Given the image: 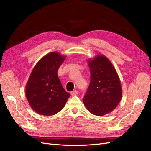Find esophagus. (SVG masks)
<instances>
[{
    "instance_id": "esophagus-1",
    "label": "esophagus",
    "mask_w": 151,
    "mask_h": 151,
    "mask_svg": "<svg viewBox=\"0 0 151 151\" xmlns=\"http://www.w3.org/2000/svg\"><path fill=\"white\" fill-rule=\"evenodd\" d=\"M78 94H79V91H77V90L73 91H72V92L70 93V94H71L72 96H76V95Z\"/></svg>"
}]
</instances>
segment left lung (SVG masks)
I'll return each instance as SVG.
<instances>
[{
    "mask_svg": "<svg viewBox=\"0 0 151 151\" xmlns=\"http://www.w3.org/2000/svg\"><path fill=\"white\" fill-rule=\"evenodd\" d=\"M91 82L83 99L88 110L101 116L111 112L122 99L121 83L115 67L103 55L88 60Z\"/></svg>",
    "mask_w": 151,
    "mask_h": 151,
    "instance_id": "left-lung-1",
    "label": "left lung"
}]
</instances>
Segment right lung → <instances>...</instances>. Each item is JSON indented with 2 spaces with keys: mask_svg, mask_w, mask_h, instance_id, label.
<instances>
[{
  "mask_svg": "<svg viewBox=\"0 0 151 151\" xmlns=\"http://www.w3.org/2000/svg\"><path fill=\"white\" fill-rule=\"evenodd\" d=\"M65 56L51 52L42 57L32 70L26 86L31 108L40 115L52 116L61 111L70 96L63 88L57 71Z\"/></svg>",
  "mask_w": 151,
  "mask_h": 151,
  "instance_id": "obj_1",
  "label": "right lung"
}]
</instances>
